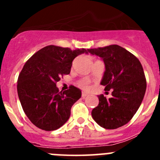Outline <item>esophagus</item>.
I'll return each instance as SVG.
<instances>
[{
  "instance_id": "34e87169",
  "label": "esophagus",
  "mask_w": 160,
  "mask_h": 160,
  "mask_svg": "<svg viewBox=\"0 0 160 160\" xmlns=\"http://www.w3.org/2000/svg\"><path fill=\"white\" fill-rule=\"evenodd\" d=\"M87 95H88V93H87V92H82V98L87 97Z\"/></svg>"
}]
</instances>
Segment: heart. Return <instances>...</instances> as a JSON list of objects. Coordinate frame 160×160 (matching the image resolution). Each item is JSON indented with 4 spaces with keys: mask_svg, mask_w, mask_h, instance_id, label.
Segmentation results:
<instances>
[{
    "mask_svg": "<svg viewBox=\"0 0 160 160\" xmlns=\"http://www.w3.org/2000/svg\"><path fill=\"white\" fill-rule=\"evenodd\" d=\"M82 87H84L86 89H88L89 88V84H88V82L87 81H82L81 83H80Z\"/></svg>",
    "mask_w": 160,
    "mask_h": 160,
    "instance_id": "obj_1",
    "label": "heart"
}]
</instances>
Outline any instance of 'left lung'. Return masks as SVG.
I'll list each match as a JSON object with an SVG mask.
<instances>
[{
    "instance_id": "8db88e82",
    "label": "left lung",
    "mask_w": 160,
    "mask_h": 160,
    "mask_svg": "<svg viewBox=\"0 0 160 160\" xmlns=\"http://www.w3.org/2000/svg\"><path fill=\"white\" fill-rule=\"evenodd\" d=\"M105 64L101 84L112 90L109 99L98 95L99 103L91 112L94 120L105 129H116L128 123L140 107L147 82L140 62L135 55L118 45L88 49Z\"/></svg>"
}]
</instances>
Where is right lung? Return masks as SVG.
Returning <instances> with one entry per match:
<instances>
[{"instance_id":"add662e5","label":"right lung","mask_w":160,"mask_h":160,"mask_svg":"<svg viewBox=\"0 0 160 160\" xmlns=\"http://www.w3.org/2000/svg\"><path fill=\"white\" fill-rule=\"evenodd\" d=\"M88 49L48 46L38 50L25 62L18 80V94L26 116L37 128L54 131L64 125L70 116L73 103L82 91L70 86L59 91L56 82L69 74L72 62Z\"/></svg>"}]
</instances>
